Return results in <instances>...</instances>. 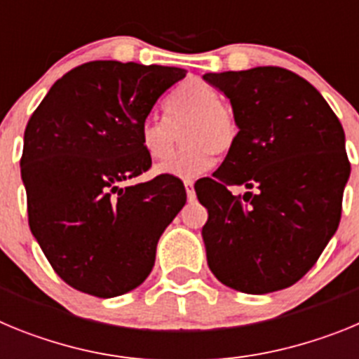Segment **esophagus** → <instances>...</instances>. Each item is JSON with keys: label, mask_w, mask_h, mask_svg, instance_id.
<instances>
[{"label": "esophagus", "mask_w": 359, "mask_h": 359, "mask_svg": "<svg viewBox=\"0 0 359 359\" xmlns=\"http://www.w3.org/2000/svg\"><path fill=\"white\" fill-rule=\"evenodd\" d=\"M183 185H185V190H187V198H189V201H194V199H196V192H194V182H192V180H185V182H183Z\"/></svg>", "instance_id": "1"}]
</instances>
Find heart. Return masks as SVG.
<instances>
[{
  "mask_svg": "<svg viewBox=\"0 0 359 359\" xmlns=\"http://www.w3.org/2000/svg\"><path fill=\"white\" fill-rule=\"evenodd\" d=\"M169 116L151 115L140 128L142 147L152 160H167L172 154L180 129L185 147L169 161L158 167V172L174 177H194L205 172L215 154H226L237 142L239 123L230 106L221 102L214 90L203 84L189 86L169 104Z\"/></svg>",
  "mask_w": 359,
  "mask_h": 359,
  "instance_id": "heart-1",
  "label": "heart"
}]
</instances>
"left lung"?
Segmentation results:
<instances>
[{
    "mask_svg": "<svg viewBox=\"0 0 359 359\" xmlns=\"http://www.w3.org/2000/svg\"><path fill=\"white\" fill-rule=\"evenodd\" d=\"M203 79L230 100L239 123L236 145L196 189L208 210L201 230L208 268L248 294L293 286L340 224L351 174L344 128L315 86L290 69ZM237 184L256 192L233 196Z\"/></svg>",
    "mask_w": 359,
    "mask_h": 359,
    "instance_id": "obj_1",
    "label": "left lung"
}]
</instances>
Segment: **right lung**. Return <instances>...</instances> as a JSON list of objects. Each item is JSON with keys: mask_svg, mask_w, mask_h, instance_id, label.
Returning a JSON list of instances; mask_svg holds the SVG:
<instances>
[{"mask_svg": "<svg viewBox=\"0 0 359 359\" xmlns=\"http://www.w3.org/2000/svg\"><path fill=\"white\" fill-rule=\"evenodd\" d=\"M185 69L93 61L50 88L25 129L28 224L55 273L100 298L149 277L161 233L187 201L183 183L149 170L140 128Z\"/></svg>", "mask_w": 359, "mask_h": 359, "instance_id": "1", "label": "right lung"}]
</instances>
